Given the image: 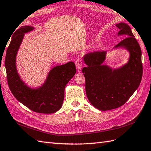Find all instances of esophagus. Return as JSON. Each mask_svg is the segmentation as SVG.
I'll return each mask as SVG.
<instances>
[{
    "label": "esophagus",
    "instance_id": "34e87169",
    "mask_svg": "<svg viewBox=\"0 0 151 151\" xmlns=\"http://www.w3.org/2000/svg\"><path fill=\"white\" fill-rule=\"evenodd\" d=\"M82 65H83L82 62V60H81V59H77L76 61V67L77 70H78V71H80L82 68Z\"/></svg>",
    "mask_w": 151,
    "mask_h": 151
}]
</instances>
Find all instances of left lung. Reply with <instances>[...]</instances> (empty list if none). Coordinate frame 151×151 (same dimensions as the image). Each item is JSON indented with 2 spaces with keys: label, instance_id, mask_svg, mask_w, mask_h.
Returning a JSON list of instances; mask_svg holds the SVG:
<instances>
[{
  "label": "left lung",
  "instance_id": "obj_1",
  "mask_svg": "<svg viewBox=\"0 0 151 151\" xmlns=\"http://www.w3.org/2000/svg\"><path fill=\"white\" fill-rule=\"evenodd\" d=\"M118 36L125 39L111 50L122 49L129 53L127 63L117 68L104 64L107 52L88 53L83 57L87 65L82 69L86 78L88 101L96 109L106 111L122 106L136 91L142 77V51L128 24H116Z\"/></svg>",
  "mask_w": 151,
  "mask_h": 151
}]
</instances>
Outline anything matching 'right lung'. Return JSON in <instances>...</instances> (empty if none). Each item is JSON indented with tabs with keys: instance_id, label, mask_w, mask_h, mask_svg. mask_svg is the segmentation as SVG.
I'll return each mask as SVG.
<instances>
[{
	"instance_id": "obj_1",
	"label": "right lung",
	"mask_w": 151,
	"mask_h": 151,
	"mask_svg": "<svg viewBox=\"0 0 151 151\" xmlns=\"http://www.w3.org/2000/svg\"><path fill=\"white\" fill-rule=\"evenodd\" d=\"M35 30L33 26H22L12 36L7 48L5 67L8 86L18 101L35 112L52 114L63 106L64 89L76 73L73 62L54 66L50 69L44 82L37 87H32L22 80L17 65V56L25 34Z\"/></svg>"
}]
</instances>
